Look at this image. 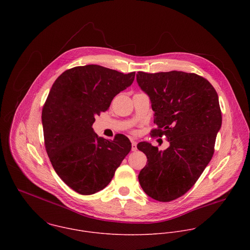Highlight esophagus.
<instances>
[{
  "instance_id": "34e87169",
  "label": "esophagus",
  "mask_w": 250,
  "mask_h": 250,
  "mask_svg": "<svg viewBox=\"0 0 250 250\" xmlns=\"http://www.w3.org/2000/svg\"><path fill=\"white\" fill-rule=\"evenodd\" d=\"M137 149V143L135 141H132V151H136Z\"/></svg>"
}]
</instances>
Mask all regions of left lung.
I'll use <instances>...</instances> for the list:
<instances>
[{"label":"left lung","instance_id":"1","mask_svg":"<svg viewBox=\"0 0 250 250\" xmlns=\"http://www.w3.org/2000/svg\"><path fill=\"white\" fill-rule=\"evenodd\" d=\"M137 81L155 111L151 137L166 136L170 143L163 152L151 143L138 144L147 157L139 181L147 195L169 202L191 188L214 155L222 121L218 96L194 73L140 71Z\"/></svg>","mask_w":250,"mask_h":250}]
</instances>
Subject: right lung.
Here are the masks:
<instances>
[{"label":"right lung","instance_id":"right-lung-1","mask_svg":"<svg viewBox=\"0 0 250 250\" xmlns=\"http://www.w3.org/2000/svg\"><path fill=\"white\" fill-rule=\"evenodd\" d=\"M135 75L89 64L63 72L52 85L42 108L45 148L57 174L80 194L106 188L131 151L126 136L107 141L93 132L92 124Z\"/></svg>","mask_w":250,"mask_h":250}]
</instances>
